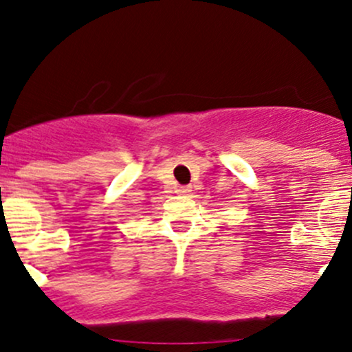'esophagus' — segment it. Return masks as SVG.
I'll list each match as a JSON object with an SVG mask.
<instances>
[{
	"instance_id": "obj_1",
	"label": "esophagus",
	"mask_w": 352,
	"mask_h": 352,
	"mask_svg": "<svg viewBox=\"0 0 352 352\" xmlns=\"http://www.w3.org/2000/svg\"><path fill=\"white\" fill-rule=\"evenodd\" d=\"M190 190H192V189H190V187H180V189H177V192H179V194H187V192H190Z\"/></svg>"
}]
</instances>
